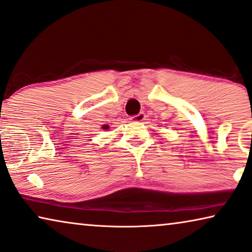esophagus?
<instances>
[{
  "label": "esophagus",
  "instance_id": "esophagus-1",
  "mask_svg": "<svg viewBox=\"0 0 252 252\" xmlns=\"http://www.w3.org/2000/svg\"><path fill=\"white\" fill-rule=\"evenodd\" d=\"M143 120H145V113H139L137 115H133L132 118H131V121L132 122H142Z\"/></svg>",
  "mask_w": 252,
  "mask_h": 252
}]
</instances>
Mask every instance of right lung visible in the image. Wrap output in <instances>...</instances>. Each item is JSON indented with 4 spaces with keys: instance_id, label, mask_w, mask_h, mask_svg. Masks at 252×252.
<instances>
[{
    "instance_id": "add662e5",
    "label": "right lung",
    "mask_w": 252,
    "mask_h": 252,
    "mask_svg": "<svg viewBox=\"0 0 252 252\" xmlns=\"http://www.w3.org/2000/svg\"><path fill=\"white\" fill-rule=\"evenodd\" d=\"M103 129H109V126H103Z\"/></svg>"
}]
</instances>
